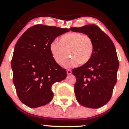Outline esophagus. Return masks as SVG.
<instances>
[{
	"label": "esophagus",
	"instance_id": "obj_1",
	"mask_svg": "<svg viewBox=\"0 0 129 129\" xmlns=\"http://www.w3.org/2000/svg\"><path fill=\"white\" fill-rule=\"evenodd\" d=\"M72 71L70 70H67V75H71V74H72Z\"/></svg>",
	"mask_w": 129,
	"mask_h": 129
}]
</instances>
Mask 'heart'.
Wrapping results in <instances>:
<instances>
[{
    "instance_id": "heart-1",
    "label": "heart",
    "mask_w": 129,
    "mask_h": 129,
    "mask_svg": "<svg viewBox=\"0 0 129 129\" xmlns=\"http://www.w3.org/2000/svg\"><path fill=\"white\" fill-rule=\"evenodd\" d=\"M93 42L89 36L79 32L70 33L60 37L59 42H52L50 45V51L53 58L59 66L66 62L69 54L72 57L66 66H76L78 63L85 64L93 55Z\"/></svg>"
}]
</instances>
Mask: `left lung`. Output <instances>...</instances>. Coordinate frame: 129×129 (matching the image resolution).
<instances>
[{"instance_id":"8db88e82","label":"left lung","mask_w":129,"mask_h":129,"mask_svg":"<svg viewBox=\"0 0 129 129\" xmlns=\"http://www.w3.org/2000/svg\"><path fill=\"white\" fill-rule=\"evenodd\" d=\"M70 29L88 35L93 42L94 50L90 60L72 72L76 78L77 101L85 107L98 109L110 100L116 83L119 60L116 48L110 38L95 25Z\"/></svg>"}]
</instances>
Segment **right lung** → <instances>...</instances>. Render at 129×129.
<instances>
[{
  "label": "right lung",
  "instance_id": "1",
  "mask_svg": "<svg viewBox=\"0 0 129 129\" xmlns=\"http://www.w3.org/2000/svg\"><path fill=\"white\" fill-rule=\"evenodd\" d=\"M67 28L36 25L20 37L12 60L13 78L19 100L28 107L36 108L49 103L53 98L51 86L67 77V72L56 62L50 45Z\"/></svg>",
  "mask_w": 129,
  "mask_h": 129
}]
</instances>
